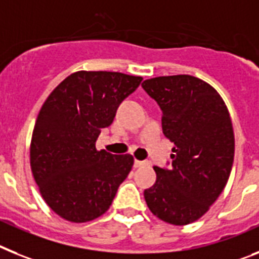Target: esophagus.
I'll return each instance as SVG.
<instances>
[{
  "instance_id": "1",
  "label": "esophagus",
  "mask_w": 259,
  "mask_h": 259,
  "mask_svg": "<svg viewBox=\"0 0 259 259\" xmlns=\"http://www.w3.org/2000/svg\"><path fill=\"white\" fill-rule=\"evenodd\" d=\"M143 165H147V161H142V160H134V167H143Z\"/></svg>"
}]
</instances>
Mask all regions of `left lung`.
Segmentation results:
<instances>
[{
  "label": "left lung",
  "mask_w": 259,
  "mask_h": 259,
  "mask_svg": "<svg viewBox=\"0 0 259 259\" xmlns=\"http://www.w3.org/2000/svg\"><path fill=\"white\" fill-rule=\"evenodd\" d=\"M142 87L156 100L164 136L175 143L169 169L154 167L148 208L165 223L186 226L210 210L226 188L235 156L228 108L207 82L192 75L156 76Z\"/></svg>",
  "instance_id": "obj_1"
}]
</instances>
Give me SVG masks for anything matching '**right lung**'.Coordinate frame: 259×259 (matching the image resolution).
<instances>
[{
  "label": "right lung",
  "mask_w": 259,
  "mask_h": 259,
  "mask_svg": "<svg viewBox=\"0 0 259 259\" xmlns=\"http://www.w3.org/2000/svg\"><path fill=\"white\" fill-rule=\"evenodd\" d=\"M141 82L142 76L80 70L42 104L31 139V170L42 199L62 219L86 223L102 217L132 170V155L99 151L96 141Z\"/></svg>",
  "instance_id": "add662e5"
}]
</instances>
